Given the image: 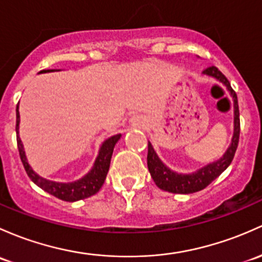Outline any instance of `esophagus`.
<instances>
[{"label": "esophagus", "instance_id": "obj_1", "mask_svg": "<svg viewBox=\"0 0 262 262\" xmlns=\"http://www.w3.org/2000/svg\"><path fill=\"white\" fill-rule=\"evenodd\" d=\"M129 123H130L132 126H137V128H140V126L144 125V120L142 119V117H138V115H134L129 119Z\"/></svg>", "mask_w": 262, "mask_h": 262}]
</instances>
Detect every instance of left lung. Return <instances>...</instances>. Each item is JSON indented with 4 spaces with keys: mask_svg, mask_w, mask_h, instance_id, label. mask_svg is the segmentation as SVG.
Wrapping results in <instances>:
<instances>
[{
    "mask_svg": "<svg viewBox=\"0 0 262 262\" xmlns=\"http://www.w3.org/2000/svg\"><path fill=\"white\" fill-rule=\"evenodd\" d=\"M203 75L211 76L216 79L221 84H224L226 89L230 92V95L233 98V136L231 139L230 145L226 149L224 156L212 163L206 164L205 167L194 170L192 173H178L174 170L169 169L158 154L154 150L152 143L148 142V156L147 164L149 169L150 176H152L154 183L163 191L170 192V193H181L188 194L194 193V192L201 191L206 188L212 181L216 180L220 174L231 164L233 156H235L236 149L238 145V137H240V113H238L237 105V95L231 88L230 81L227 78L216 68V66H210L206 70H203Z\"/></svg>",
    "mask_w": 262,
    "mask_h": 262,
    "instance_id": "8db88e82",
    "label": "left lung"
}]
</instances>
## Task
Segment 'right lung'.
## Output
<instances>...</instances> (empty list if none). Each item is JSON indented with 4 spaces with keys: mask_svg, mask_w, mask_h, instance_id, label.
Instances as JSON below:
<instances>
[{
    "mask_svg": "<svg viewBox=\"0 0 262 262\" xmlns=\"http://www.w3.org/2000/svg\"><path fill=\"white\" fill-rule=\"evenodd\" d=\"M52 71L60 70L50 69V70L40 71L38 74L52 73ZM18 129H20V112H18L17 104V108H16V134H17L18 152H20V158L25 167V170H26L30 180L34 182L36 186L42 188L48 193L52 194V196L59 198V200L66 201V202H75V201L84 200V198L95 194L101 188V186H103L104 181L106 178V174H108L113 150H114V147L118 143V140L122 137V134H117V136H113L106 140H104L100 149H99L98 157H96L92 169L84 177L79 178V180L74 182H55L46 180V178H42L41 176H38L32 169V167L30 166L26 153H25L24 149V144H22L20 136H18Z\"/></svg>",
    "mask_w": 262,
    "mask_h": 262,
    "instance_id": "add662e5",
    "label": "right lung"
}]
</instances>
